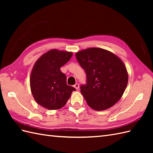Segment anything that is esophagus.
Segmentation results:
<instances>
[{"label":"esophagus","mask_w":153,"mask_h":153,"mask_svg":"<svg viewBox=\"0 0 153 153\" xmlns=\"http://www.w3.org/2000/svg\"><path fill=\"white\" fill-rule=\"evenodd\" d=\"M74 87H75V88L76 89V90H78V89H79V85L78 83H76V84H75V85H74Z\"/></svg>","instance_id":"1"}]
</instances>
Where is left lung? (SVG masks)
I'll return each mask as SVG.
<instances>
[{
    "label": "left lung",
    "instance_id": "obj_1",
    "mask_svg": "<svg viewBox=\"0 0 153 153\" xmlns=\"http://www.w3.org/2000/svg\"><path fill=\"white\" fill-rule=\"evenodd\" d=\"M87 75L81 93L97 111L108 109L121 99L128 82L125 64L116 54L103 48H89L76 53Z\"/></svg>",
    "mask_w": 153,
    "mask_h": 153
}]
</instances>
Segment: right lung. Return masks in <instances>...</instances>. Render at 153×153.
<instances>
[{"label": "right lung", "instance_id": "right-lung-1", "mask_svg": "<svg viewBox=\"0 0 153 153\" xmlns=\"http://www.w3.org/2000/svg\"><path fill=\"white\" fill-rule=\"evenodd\" d=\"M71 52L51 49L35 62L30 76V87L35 101L48 110H58L66 105L74 87L66 84L60 68L72 56Z\"/></svg>", "mask_w": 153, "mask_h": 153}]
</instances>
